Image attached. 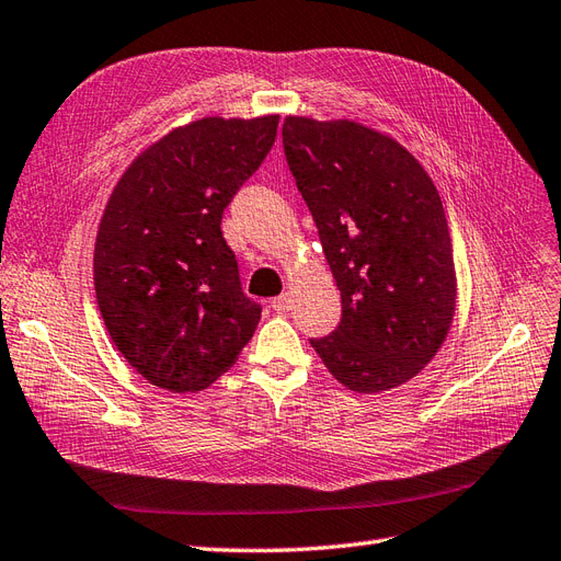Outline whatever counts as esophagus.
<instances>
[{
  "label": "esophagus",
  "instance_id": "esophagus-1",
  "mask_svg": "<svg viewBox=\"0 0 561 561\" xmlns=\"http://www.w3.org/2000/svg\"><path fill=\"white\" fill-rule=\"evenodd\" d=\"M272 310L277 312H289L291 310V296L289 294H282L275 300H272Z\"/></svg>",
  "mask_w": 561,
  "mask_h": 561
}]
</instances>
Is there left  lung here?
<instances>
[{"label":"left lung","mask_w":561,"mask_h":561,"mask_svg":"<svg viewBox=\"0 0 561 561\" xmlns=\"http://www.w3.org/2000/svg\"><path fill=\"white\" fill-rule=\"evenodd\" d=\"M282 139L341 291V322L312 348L355 393L396 389L431 363L455 314L436 186L403 144L360 123L289 116Z\"/></svg>","instance_id":"left-lung-1"}]
</instances>
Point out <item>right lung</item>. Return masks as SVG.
Returning <instances> with one entry per match:
<instances>
[{
  "instance_id": "1",
  "label": "right lung",
  "mask_w": 561,
  "mask_h": 561,
  "mask_svg": "<svg viewBox=\"0 0 561 561\" xmlns=\"http://www.w3.org/2000/svg\"><path fill=\"white\" fill-rule=\"evenodd\" d=\"M277 123L175 127L135 158L108 198L94 243L96 304L116 348L158 389H208L261 322L220 222L265 161Z\"/></svg>"
}]
</instances>
